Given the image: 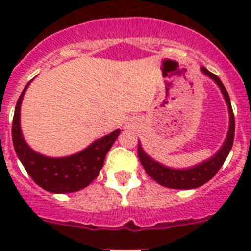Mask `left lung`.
Listing matches in <instances>:
<instances>
[{"label": "left lung", "instance_id": "obj_1", "mask_svg": "<svg viewBox=\"0 0 251 251\" xmlns=\"http://www.w3.org/2000/svg\"><path fill=\"white\" fill-rule=\"evenodd\" d=\"M201 72L210 79H212L220 88V92L223 94V98L226 100V106H228V113H229V129L226 133V138L222 147L214 153L212 156L208 157L207 160H203L202 163L193 165L189 168H172L161 164L153 157H151L146 152L142 143L139 141L138 143V156L141 160L142 165L147 172V175L152 179H155L161 186L169 187V189H197L202 186L206 182H208L214 177L218 171L224 164L226 156L229 155L232 146H233L234 139V116L232 105H230L229 95L226 92V87L222 83V80L218 76L208 72L206 68H201Z\"/></svg>", "mask_w": 251, "mask_h": 251}]
</instances>
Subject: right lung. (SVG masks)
Segmentation results:
<instances>
[{
    "label": "right lung",
    "mask_w": 251,
    "mask_h": 251,
    "mask_svg": "<svg viewBox=\"0 0 251 251\" xmlns=\"http://www.w3.org/2000/svg\"><path fill=\"white\" fill-rule=\"evenodd\" d=\"M32 82V80H31ZM27 83L18 99L13 120V145L18 159L31 178L44 190L57 194L74 193L87 187L104 165V160L113 146L121 130L117 129L108 135L99 138L82 151L69 156L52 157L36 152L25 142L21 127V106L25 91L31 84Z\"/></svg>",
    "instance_id": "1"
}]
</instances>
